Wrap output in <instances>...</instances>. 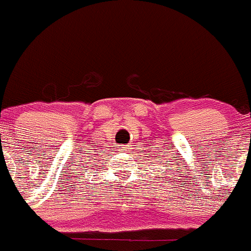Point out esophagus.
I'll return each mask as SVG.
<instances>
[{
  "instance_id": "obj_1",
  "label": "esophagus",
  "mask_w": 251,
  "mask_h": 251,
  "mask_svg": "<svg viewBox=\"0 0 251 251\" xmlns=\"http://www.w3.org/2000/svg\"><path fill=\"white\" fill-rule=\"evenodd\" d=\"M118 148H119V151H121V152H127L128 151L127 145H120Z\"/></svg>"
}]
</instances>
